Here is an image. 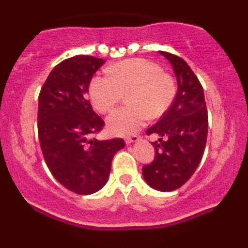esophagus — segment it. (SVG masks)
<instances>
[{"instance_id": "34e87169", "label": "esophagus", "mask_w": 248, "mask_h": 248, "mask_svg": "<svg viewBox=\"0 0 248 248\" xmlns=\"http://www.w3.org/2000/svg\"><path fill=\"white\" fill-rule=\"evenodd\" d=\"M124 141H126L127 144H130V143H133V142L139 141V136L138 135H132V136H129V138L124 139Z\"/></svg>"}]
</instances>
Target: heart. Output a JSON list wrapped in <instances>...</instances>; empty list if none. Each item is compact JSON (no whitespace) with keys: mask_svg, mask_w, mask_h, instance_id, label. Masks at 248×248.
<instances>
[{"mask_svg":"<svg viewBox=\"0 0 248 248\" xmlns=\"http://www.w3.org/2000/svg\"><path fill=\"white\" fill-rule=\"evenodd\" d=\"M130 106L116 109L107 121L115 135H130L141 129L148 119H157L171 106L177 94L175 79L148 59H128L109 67V73L96 76L90 84L93 106L100 113L114 108L124 93Z\"/></svg>","mask_w":248,"mask_h":248,"instance_id":"b5f03b06","label":"heart"}]
</instances>
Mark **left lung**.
Returning <instances> with one entry per match:
<instances>
[{
  "mask_svg": "<svg viewBox=\"0 0 248 248\" xmlns=\"http://www.w3.org/2000/svg\"><path fill=\"white\" fill-rule=\"evenodd\" d=\"M177 78V94L169 109L147 130L157 134L152 142L155 160L142 168L148 186L158 191H173L189 181L203 157L207 138V110L198 78L181 57L160 51Z\"/></svg>",
  "mask_w": 248,
  "mask_h": 248,
  "instance_id": "left-lung-1",
  "label": "left lung"
}]
</instances>
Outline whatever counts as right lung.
Returning <instances> with one entry per match:
<instances>
[{
	"label": "right lung",
	"instance_id": "1",
	"mask_svg": "<svg viewBox=\"0 0 248 248\" xmlns=\"http://www.w3.org/2000/svg\"><path fill=\"white\" fill-rule=\"evenodd\" d=\"M105 61L79 55L51 71L38 96V138L45 163L57 181L78 195L107 183L120 138L96 140L105 122L87 99L91 79Z\"/></svg>",
	"mask_w": 248,
	"mask_h": 248
}]
</instances>
